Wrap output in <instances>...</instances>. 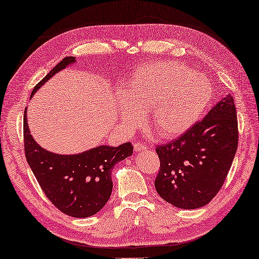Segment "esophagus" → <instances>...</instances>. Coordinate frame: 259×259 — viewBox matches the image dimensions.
Wrapping results in <instances>:
<instances>
[{"instance_id": "1", "label": "esophagus", "mask_w": 259, "mask_h": 259, "mask_svg": "<svg viewBox=\"0 0 259 259\" xmlns=\"http://www.w3.org/2000/svg\"><path fill=\"white\" fill-rule=\"evenodd\" d=\"M134 149L136 152H142V151H146L147 147H146V145L142 144V143H135Z\"/></svg>"}]
</instances>
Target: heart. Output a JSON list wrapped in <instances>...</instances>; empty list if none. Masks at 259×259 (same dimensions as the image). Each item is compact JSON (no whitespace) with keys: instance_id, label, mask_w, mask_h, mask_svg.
Instances as JSON below:
<instances>
[{"instance_id":"obj_1","label":"heart","mask_w":259,"mask_h":259,"mask_svg":"<svg viewBox=\"0 0 259 259\" xmlns=\"http://www.w3.org/2000/svg\"><path fill=\"white\" fill-rule=\"evenodd\" d=\"M117 92L118 112L128 126H136L150 109L149 128L158 138L180 136L203 114L210 89L186 65L160 61L142 65L129 81V93Z\"/></svg>"}]
</instances>
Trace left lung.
I'll list each match as a JSON object with an SVG mask.
<instances>
[{"instance_id":"1","label":"left lung","mask_w":259,"mask_h":259,"mask_svg":"<svg viewBox=\"0 0 259 259\" xmlns=\"http://www.w3.org/2000/svg\"><path fill=\"white\" fill-rule=\"evenodd\" d=\"M239 144L236 108L231 94L181 136L157 146L160 170L154 187L180 208L202 207L223 187Z\"/></svg>"}]
</instances>
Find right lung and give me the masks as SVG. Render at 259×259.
I'll list each match as a JSON object with an SVG mask.
<instances>
[{"instance_id":"add662e5","label":"right lung","mask_w":259,"mask_h":259,"mask_svg":"<svg viewBox=\"0 0 259 259\" xmlns=\"http://www.w3.org/2000/svg\"><path fill=\"white\" fill-rule=\"evenodd\" d=\"M75 62L73 56L64 57L34 86L32 96L49 78ZM26 120L25 110V157L47 198L61 212L73 218H86L99 212L112 194L113 167L133 154L131 143L117 147L101 145L79 154H57L36 144Z\"/></svg>"}]
</instances>
